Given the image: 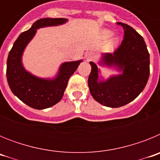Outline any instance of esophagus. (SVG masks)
<instances>
[{
    "label": "esophagus",
    "mask_w": 160,
    "mask_h": 160,
    "mask_svg": "<svg viewBox=\"0 0 160 160\" xmlns=\"http://www.w3.org/2000/svg\"><path fill=\"white\" fill-rule=\"evenodd\" d=\"M94 54H93L92 53H87V55H86V58H87V59H88V60H91V59H93L94 58Z\"/></svg>",
    "instance_id": "34e87169"
}]
</instances>
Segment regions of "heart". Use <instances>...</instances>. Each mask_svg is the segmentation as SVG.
Segmentation results:
<instances>
[{"instance_id": "b5f03b06", "label": "heart", "mask_w": 160, "mask_h": 160, "mask_svg": "<svg viewBox=\"0 0 160 160\" xmlns=\"http://www.w3.org/2000/svg\"><path fill=\"white\" fill-rule=\"evenodd\" d=\"M111 35H112V32H111V31H105V32H104V36H105L106 38H109V37H111Z\"/></svg>"}]
</instances>
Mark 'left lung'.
<instances>
[{"label":"left lung","mask_w":160,"mask_h":160,"mask_svg":"<svg viewBox=\"0 0 160 160\" xmlns=\"http://www.w3.org/2000/svg\"><path fill=\"white\" fill-rule=\"evenodd\" d=\"M124 30L122 43L113 53L103 55L107 65H115L122 74L106 82H98V67L90 62L88 78L90 92L94 100L106 107H120L131 102L143 90L149 78L150 56L143 38L131 26L117 22Z\"/></svg>","instance_id":"left-lung-1"}]
</instances>
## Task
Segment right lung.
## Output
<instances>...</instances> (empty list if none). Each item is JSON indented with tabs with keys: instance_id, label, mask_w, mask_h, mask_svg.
<instances>
[{
	"instance_id": "add662e5",
	"label": "right lung",
	"mask_w": 160,
	"mask_h": 160,
	"mask_svg": "<svg viewBox=\"0 0 160 160\" xmlns=\"http://www.w3.org/2000/svg\"><path fill=\"white\" fill-rule=\"evenodd\" d=\"M66 22L65 18H41L27 31L22 32L14 42L7 59L6 76L8 86L20 100L32 108L42 110L58 102L67 87L70 76L77 70L82 61L62 65L59 74L53 80L38 78L24 69L22 55L24 49L34 36L37 29L57 25Z\"/></svg>"
}]
</instances>
